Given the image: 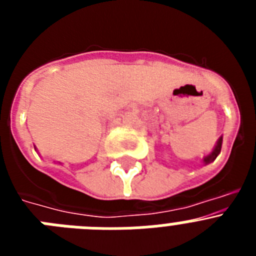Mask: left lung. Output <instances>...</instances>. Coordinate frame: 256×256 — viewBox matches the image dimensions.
Listing matches in <instances>:
<instances>
[{
	"instance_id": "8db88e82",
	"label": "left lung",
	"mask_w": 256,
	"mask_h": 256,
	"mask_svg": "<svg viewBox=\"0 0 256 256\" xmlns=\"http://www.w3.org/2000/svg\"><path fill=\"white\" fill-rule=\"evenodd\" d=\"M222 142H223V137H219V140H218V141H216V148H212V152H210L209 155H208V156H205L204 160H202V162H204V164H205V165H206V164H210V162H214V160L216 159V156H218L219 154H220Z\"/></svg>"
}]
</instances>
